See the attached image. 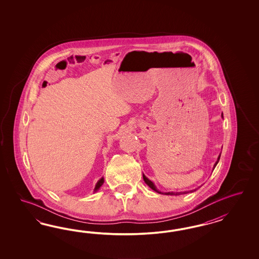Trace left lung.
Masks as SVG:
<instances>
[{
	"label": "left lung",
	"instance_id": "obj_1",
	"mask_svg": "<svg viewBox=\"0 0 259 259\" xmlns=\"http://www.w3.org/2000/svg\"><path fill=\"white\" fill-rule=\"evenodd\" d=\"M220 156L219 157V158H218V161L215 162V164H214V167L217 166V164H218V162L220 161ZM143 180H144V181H145V183L149 186L150 188L153 189L154 191H156V192H157V193H159V194H163V193H161V192H159V191H157V188H156V186L154 185V183L152 182V181H149L144 175H143ZM185 193H187V192H183V193H174V192H168V193H165V195H169V196H179V195H182V194H185Z\"/></svg>",
	"mask_w": 259,
	"mask_h": 259
}]
</instances>
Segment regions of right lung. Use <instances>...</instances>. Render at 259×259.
I'll list each match as a JSON object with an SVG mask.
<instances>
[{
	"label": "right lung",
	"mask_w": 259,
	"mask_h": 259,
	"mask_svg": "<svg viewBox=\"0 0 259 259\" xmlns=\"http://www.w3.org/2000/svg\"><path fill=\"white\" fill-rule=\"evenodd\" d=\"M103 182H104V180H103V178H102V179H101L100 181H98V183H97V185H96V187H95V192H96V191H98V190L100 189V187H101L102 184H103Z\"/></svg>",
	"instance_id": "1"
}]
</instances>
